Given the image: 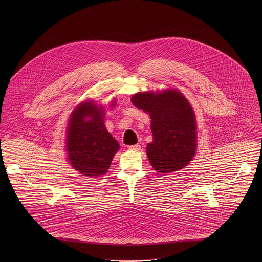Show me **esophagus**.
Here are the masks:
<instances>
[{"mask_svg": "<svg viewBox=\"0 0 262 262\" xmlns=\"http://www.w3.org/2000/svg\"><path fill=\"white\" fill-rule=\"evenodd\" d=\"M130 150H133V151H138V150L140 149V145L139 144H135V145H130L129 147H128Z\"/></svg>", "mask_w": 262, "mask_h": 262, "instance_id": "1", "label": "esophagus"}]
</instances>
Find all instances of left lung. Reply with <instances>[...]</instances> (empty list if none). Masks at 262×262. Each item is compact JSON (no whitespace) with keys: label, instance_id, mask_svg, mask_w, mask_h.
Segmentation results:
<instances>
[{"label":"left lung","instance_id":"obj_1","mask_svg":"<svg viewBox=\"0 0 262 262\" xmlns=\"http://www.w3.org/2000/svg\"><path fill=\"white\" fill-rule=\"evenodd\" d=\"M133 105L151 118L153 141L146 146L152 167L160 173L178 171L196 150V123L190 104L177 90L133 95Z\"/></svg>","mask_w":262,"mask_h":262}]
</instances>
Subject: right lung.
Instances as JSON below:
<instances>
[{"label":"right lung","instance_id":"add662e5","mask_svg":"<svg viewBox=\"0 0 262 262\" xmlns=\"http://www.w3.org/2000/svg\"><path fill=\"white\" fill-rule=\"evenodd\" d=\"M104 114L103 107L88 101L80 103L69 120L66 140L69 161L85 177L104 176L120 148L105 127Z\"/></svg>","mask_w":262,"mask_h":262}]
</instances>
